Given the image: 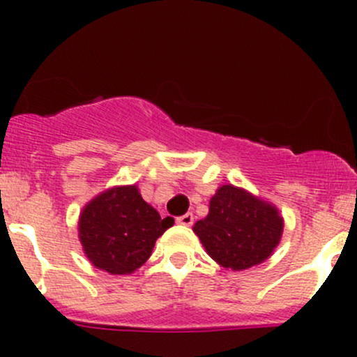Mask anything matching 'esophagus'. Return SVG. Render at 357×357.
I'll return each instance as SVG.
<instances>
[{
	"mask_svg": "<svg viewBox=\"0 0 357 357\" xmlns=\"http://www.w3.org/2000/svg\"><path fill=\"white\" fill-rule=\"evenodd\" d=\"M192 221H195V216H192V213H186V215L178 216V218H176V223L183 225V227H191Z\"/></svg>",
	"mask_w": 357,
	"mask_h": 357,
	"instance_id": "34e87169",
	"label": "esophagus"
}]
</instances>
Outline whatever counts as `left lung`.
<instances>
[{"instance_id":"left-lung-1","label":"left lung","mask_w":357,"mask_h":357,"mask_svg":"<svg viewBox=\"0 0 357 357\" xmlns=\"http://www.w3.org/2000/svg\"><path fill=\"white\" fill-rule=\"evenodd\" d=\"M192 230L221 267L245 270L272 255L280 241L284 220L275 206L227 184L216 191L208 216Z\"/></svg>"}]
</instances>
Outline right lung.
Segmentation results:
<instances>
[{"mask_svg": "<svg viewBox=\"0 0 357 357\" xmlns=\"http://www.w3.org/2000/svg\"><path fill=\"white\" fill-rule=\"evenodd\" d=\"M173 225L171 216L161 218L142 199L136 186H119L104 191L84 208L79 236L85 255L97 268L126 275L144 264L155 240Z\"/></svg>", "mask_w": 357, "mask_h": 357, "instance_id": "1", "label": "right lung"}]
</instances>
